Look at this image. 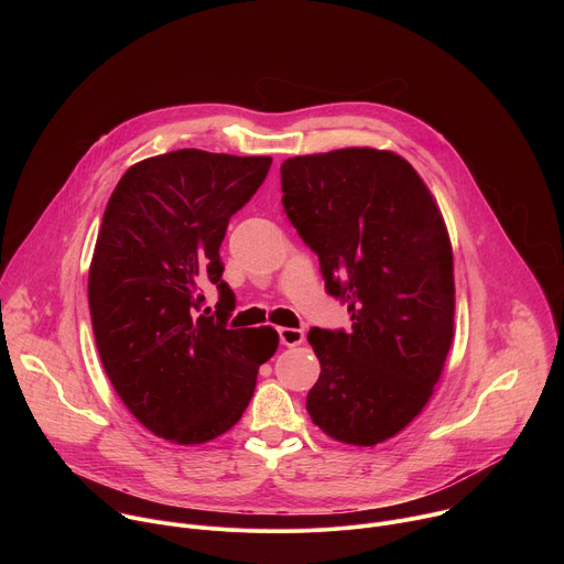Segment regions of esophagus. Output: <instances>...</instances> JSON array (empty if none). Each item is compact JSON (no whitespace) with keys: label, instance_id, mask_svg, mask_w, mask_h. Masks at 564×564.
<instances>
[{"label":"esophagus","instance_id":"obj_1","mask_svg":"<svg viewBox=\"0 0 564 564\" xmlns=\"http://www.w3.org/2000/svg\"><path fill=\"white\" fill-rule=\"evenodd\" d=\"M303 330L299 328H279V339L283 346L288 348H294V346H301L303 344Z\"/></svg>","mask_w":564,"mask_h":564}]
</instances>
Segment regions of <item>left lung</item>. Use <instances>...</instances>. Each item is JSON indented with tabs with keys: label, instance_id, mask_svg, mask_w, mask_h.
<instances>
[{
	"label": "left lung",
	"instance_id": "1",
	"mask_svg": "<svg viewBox=\"0 0 564 564\" xmlns=\"http://www.w3.org/2000/svg\"><path fill=\"white\" fill-rule=\"evenodd\" d=\"M283 207L318 257L352 328H312L321 375L312 422L337 442L375 446L429 404L453 341V248L442 212L409 160L348 147L281 165Z\"/></svg>",
	"mask_w": 564,
	"mask_h": 564
}]
</instances>
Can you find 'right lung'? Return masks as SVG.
<instances>
[{"label":"right lung","instance_id":"obj_1","mask_svg":"<svg viewBox=\"0 0 564 564\" xmlns=\"http://www.w3.org/2000/svg\"><path fill=\"white\" fill-rule=\"evenodd\" d=\"M270 165V155L178 149L131 165L107 203L89 268L96 346L129 413L167 442L227 433L279 348L270 326L227 328L234 292L218 254ZM207 282L221 292L212 317L199 314Z\"/></svg>","mask_w":564,"mask_h":564}]
</instances>
